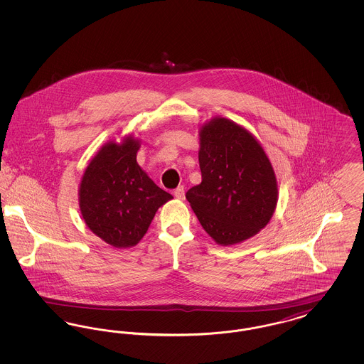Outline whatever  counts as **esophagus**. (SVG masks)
I'll use <instances>...</instances> for the list:
<instances>
[{"mask_svg": "<svg viewBox=\"0 0 364 364\" xmlns=\"http://www.w3.org/2000/svg\"><path fill=\"white\" fill-rule=\"evenodd\" d=\"M173 195L177 198V199H184V196H186V191H184V187L183 186H180V187H177L176 190L173 191Z\"/></svg>", "mask_w": 364, "mask_h": 364, "instance_id": "obj_1", "label": "esophagus"}]
</instances>
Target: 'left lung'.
<instances>
[{"label": "left lung", "mask_w": 364, "mask_h": 364, "mask_svg": "<svg viewBox=\"0 0 364 364\" xmlns=\"http://www.w3.org/2000/svg\"><path fill=\"white\" fill-rule=\"evenodd\" d=\"M202 183L186 198L208 236L233 245L255 236L277 206V178L257 138L225 117L199 129Z\"/></svg>", "instance_id": "obj_1"}]
</instances>
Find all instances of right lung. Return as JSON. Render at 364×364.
<instances>
[{
    "instance_id": "right-lung-1",
    "label": "right lung",
    "mask_w": 364,
    "mask_h": 364,
    "mask_svg": "<svg viewBox=\"0 0 364 364\" xmlns=\"http://www.w3.org/2000/svg\"><path fill=\"white\" fill-rule=\"evenodd\" d=\"M140 141H109L92 156L79 187V206L88 229L116 248L136 245L156 210L173 199L136 162Z\"/></svg>"
}]
</instances>
